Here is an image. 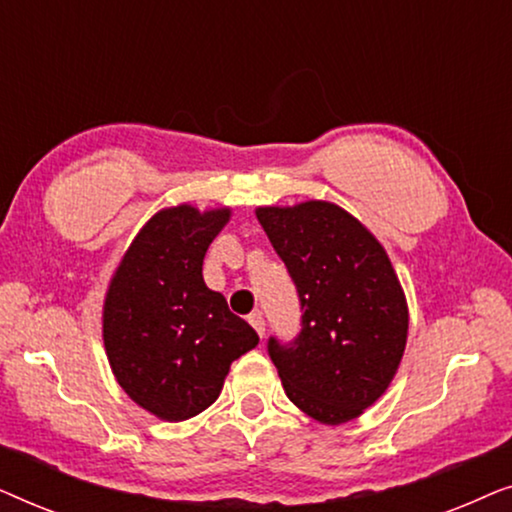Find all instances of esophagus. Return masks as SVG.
<instances>
[{"mask_svg":"<svg viewBox=\"0 0 512 512\" xmlns=\"http://www.w3.org/2000/svg\"><path fill=\"white\" fill-rule=\"evenodd\" d=\"M249 324L254 326V331L263 338V335H265V319H263V314L261 312H251L249 314Z\"/></svg>","mask_w":512,"mask_h":512,"instance_id":"obj_1","label":"esophagus"}]
</instances>
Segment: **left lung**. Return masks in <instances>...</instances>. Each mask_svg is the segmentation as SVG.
I'll list each match as a JSON object with an SVG mask.
<instances>
[{"instance_id":"1","label":"left lung","mask_w":512,"mask_h":512,"mask_svg":"<svg viewBox=\"0 0 512 512\" xmlns=\"http://www.w3.org/2000/svg\"><path fill=\"white\" fill-rule=\"evenodd\" d=\"M272 247L296 284L298 338L268 340L286 396L338 426L370 408L394 380L408 340V303L375 235L324 200L258 207Z\"/></svg>"}]
</instances>
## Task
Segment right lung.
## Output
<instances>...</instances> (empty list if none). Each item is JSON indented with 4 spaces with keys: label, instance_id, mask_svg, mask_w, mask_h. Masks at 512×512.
<instances>
[{
    "label": "right lung",
    "instance_id": "add662e5",
    "mask_svg": "<svg viewBox=\"0 0 512 512\" xmlns=\"http://www.w3.org/2000/svg\"><path fill=\"white\" fill-rule=\"evenodd\" d=\"M228 219V207L160 209L123 254L104 298L102 338L116 382L165 422L207 410L230 363L258 345L254 328L202 279L209 244Z\"/></svg>",
    "mask_w": 512,
    "mask_h": 512
}]
</instances>
